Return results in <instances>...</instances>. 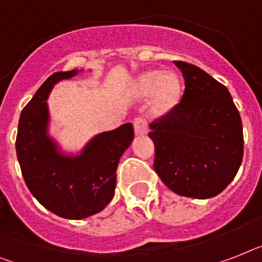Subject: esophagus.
<instances>
[{
    "instance_id": "obj_1",
    "label": "esophagus",
    "mask_w": 262,
    "mask_h": 262,
    "mask_svg": "<svg viewBox=\"0 0 262 262\" xmlns=\"http://www.w3.org/2000/svg\"><path fill=\"white\" fill-rule=\"evenodd\" d=\"M134 128H135L136 135H144L147 134V122L146 119L142 118V116H138V118L134 119Z\"/></svg>"
}]
</instances>
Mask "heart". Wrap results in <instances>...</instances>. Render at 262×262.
I'll use <instances>...</instances> for the list:
<instances>
[{"mask_svg": "<svg viewBox=\"0 0 262 262\" xmlns=\"http://www.w3.org/2000/svg\"><path fill=\"white\" fill-rule=\"evenodd\" d=\"M135 92L140 97L154 95L152 111L155 115H163L171 111L178 103L181 95V83L174 73L163 75L159 71H151L138 79Z\"/></svg>", "mask_w": 262, "mask_h": 262, "instance_id": "obj_1", "label": "heart"}]
</instances>
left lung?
I'll list each match as a JSON object with an SVG mask.
<instances>
[{
	"label": "left lung",
	"instance_id": "left-lung-1",
	"mask_svg": "<svg viewBox=\"0 0 262 262\" xmlns=\"http://www.w3.org/2000/svg\"><path fill=\"white\" fill-rule=\"evenodd\" d=\"M185 92L171 111L151 123L154 168L174 193L206 200L232 182L244 157L243 122L224 84L186 61Z\"/></svg>",
	"mask_w": 262,
	"mask_h": 262
}]
</instances>
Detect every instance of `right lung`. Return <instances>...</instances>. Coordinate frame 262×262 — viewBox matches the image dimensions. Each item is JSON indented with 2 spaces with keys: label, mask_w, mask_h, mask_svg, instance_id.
I'll return each instance as SVG.
<instances>
[{
  "label": "right lung",
  "mask_w": 262,
  "mask_h": 262,
  "mask_svg": "<svg viewBox=\"0 0 262 262\" xmlns=\"http://www.w3.org/2000/svg\"><path fill=\"white\" fill-rule=\"evenodd\" d=\"M76 69L56 72L24 107L18 120L16 151L24 181L36 200L56 215L81 220L101 211L115 194L116 168L134 139V127L95 136L79 157H64L47 135V97L60 80L71 79Z\"/></svg>",
  "instance_id": "obj_1"
}]
</instances>
